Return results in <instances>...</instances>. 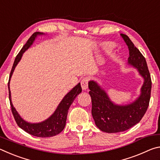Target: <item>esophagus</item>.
<instances>
[{
    "label": "esophagus",
    "instance_id": "34e87169",
    "mask_svg": "<svg viewBox=\"0 0 160 160\" xmlns=\"http://www.w3.org/2000/svg\"><path fill=\"white\" fill-rule=\"evenodd\" d=\"M88 82H89V79L88 78H83L82 80H81V87H82V90H86L87 88H88Z\"/></svg>",
    "mask_w": 160,
    "mask_h": 160
}]
</instances>
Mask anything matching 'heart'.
<instances>
[{
    "label": "heart",
    "instance_id": "heart-1",
    "mask_svg": "<svg viewBox=\"0 0 160 160\" xmlns=\"http://www.w3.org/2000/svg\"><path fill=\"white\" fill-rule=\"evenodd\" d=\"M104 47L105 49H106V51H109L114 48L115 44H114V43H113V42H107V43H105V44H104Z\"/></svg>",
    "mask_w": 160,
    "mask_h": 160
}]
</instances>
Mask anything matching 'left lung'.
<instances>
[{
  "label": "left lung",
  "instance_id": "obj_1",
  "mask_svg": "<svg viewBox=\"0 0 160 160\" xmlns=\"http://www.w3.org/2000/svg\"><path fill=\"white\" fill-rule=\"evenodd\" d=\"M121 36L129 49L128 63L136 68L145 82L138 98L125 106L114 104L97 82H89L94 122L101 131L109 133L125 131L139 123L148 109L151 94L152 80L145 57L127 35L121 34Z\"/></svg>",
  "mask_w": 160,
  "mask_h": 160
}]
</instances>
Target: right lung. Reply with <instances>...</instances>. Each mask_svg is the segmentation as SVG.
Masks as SVG:
<instances>
[{"mask_svg": "<svg viewBox=\"0 0 160 160\" xmlns=\"http://www.w3.org/2000/svg\"><path fill=\"white\" fill-rule=\"evenodd\" d=\"M42 34L43 33H41V32H34V33L29 37L28 42H27L26 44L24 45L22 48L20 52L18 53L17 56H16L10 74L8 81V90L10 104V106H11V111L18 126L27 132H28L29 134L34 135V136L40 138H47L52 137L54 136V135H58L64 129L65 126H66L67 115L68 112L69 108L70 107V105L72 104V103L73 102L75 97L82 92V88H81L80 83H78L71 91H70L64 97V98L61 102L60 104H59L58 107L55 111V112L53 113V114H52V116H50V117L47 119L46 121H43V122L38 123H28L27 122V121H24L23 119L20 117V115L18 114V113L15 109V107H13L11 102V95H10V90L9 87L10 78H11L12 72L14 71L15 66H17L18 62L20 61L23 53L32 44V43L34 41L35 38L37 37V35Z\"/></svg>", "mask_w": 160, "mask_h": 160, "instance_id": "add662e5", "label": "right lung"}]
</instances>
